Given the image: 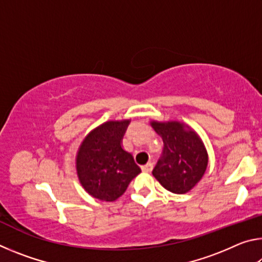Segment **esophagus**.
Here are the masks:
<instances>
[{"label": "esophagus", "mask_w": 262, "mask_h": 262, "mask_svg": "<svg viewBox=\"0 0 262 262\" xmlns=\"http://www.w3.org/2000/svg\"><path fill=\"white\" fill-rule=\"evenodd\" d=\"M152 167H154V165H152V163H148V164H145V165H143L142 166V171L143 172H151L152 171Z\"/></svg>", "instance_id": "1"}]
</instances>
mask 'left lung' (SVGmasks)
I'll return each instance as SVG.
<instances>
[{
  "instance_id": "8db88e82",
  "label": "left lung",
  "mask_w": 262,
  "mask_h": 262,
  "mask_svg": "<svg viewBox=\"0 0 262 262\" xmlns=\"http://www.w3.org/2000/svg\"><path fill=\"white\" fill-rule=\"evenodd\" d=\"M150 125L164 142L163 156L152 170L154 177L172 193L189 192L208 166V152L201 137L180 121L151 120Z\"/></svg>"
}]
</instances>
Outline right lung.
Returning a JSON list of instances; mask_svg holds the SVG:
<instances>
[{
	"mask_svg": "<svg viewBox=\"0 0 262 262\" xmlns=\"http://www.w3.org/2000/svg\"><path fill=\"white\" fill-rule=\"evenodd\" d=\"M130 120L101 123L84 137L76 155L79 183L88 194L101 201H114L126 192L141 168L121 142Z\"/></svg>",
	"mask_w": 262,
	"mask_h": 262,
	"instance_id": "add662e5",
	"label": "right lung"
}]
</instances>
